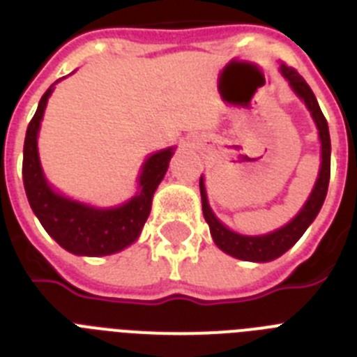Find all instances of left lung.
Returning a JSON list of instances; mask_svg holds the SVG:
<instances>
[{
	"instance_id": "obj_1",
	"label": "left lung",
	"mask_w": 357,
	"mask_h": 357,
	"mask_svg": "<svg viewBox=\"0 0 357 357\" xmlns=\"http://www.w3.org/2000/svg\"><path fill=\"white\" fill-rule=\"evenodd\" d=\"M282 75L289 80V86L294 89V93L305 102V105L311 111L312 119H314L318 131H320L321 140V167L320 176L316 179V185L312 188L311 196H309L307 203L303 204V208L300 213L294 217L289 225L284 228H278L277 231H271L268 235H241L235 231L228 230L222 225L208 206V199H206V190H204L203 176L199 178V190H201V201H203V215L204 221L208 222L210 234L213 237V243L221 248L222 252L228 255L235 257V259L243 260H253V262H269V260L277 259V257L284 255V253L293 246L296 241L303 235V231L307 230L309 225L314 221V217L320 212L321 204H324L325 196H327L328 179H331V136H328V126L325 120L324 113H321L318 100H316L314 93L309 88V84L303 80L298 71L294 68L282 64L280 66Z\"/></svg>"
}]
</instances>
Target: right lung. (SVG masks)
<instances>
[{
  "label": "right lung",
  "instance_id": "obj_1",
  "mask_svg": "<svg viewBox=\"0 0 357 357\" xmlns=\"http://www.w3.org/2000/svg\"><path fill=\"white\" fill-rule=\"evenodd\" d=\"M52 88L39 100L30 120L23 147V183L26 197L43 228L64 250L75 255L102 257L116 253L140 235L153 203L154 190L169 169L172 149L153 154L140 174V194L116 208H93L55 194L48 187L37 154V132Z\"/></svg>",
  "mask_w": 357,
  "mask_h": 357
}]
</instances>
